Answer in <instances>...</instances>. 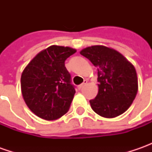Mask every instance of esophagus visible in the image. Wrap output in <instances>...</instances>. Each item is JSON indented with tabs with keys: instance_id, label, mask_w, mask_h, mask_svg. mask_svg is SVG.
<instances>
[{
	"instance_id": "34e87169",
	"label": "esophagus",
	"mask_w": 152,
	"mask_h": 152,
	"mask_svg": "<svg viewBox=\"0 0 152 152\" xmlns=\"http://www.w3.org/2000/svg\"><path fill=\"white\" fill-rule=\"evenodd\" d=\"M87 83H88V81H87V80H85V81H84V83H82L81 85H79V86H78V89H79V90H81L85 85H87Z\"/></svg>"
}]
</instances>
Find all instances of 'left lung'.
<instances>
[{
    "mask_svg": "<svg viewBox=\"0 0 152 152\" xmlns=\"http://www.w3.org/2000/svg\"><path fill=\"white\" fill-rule=\"evenodd\" d=\"M97 67L99 91L91 100V108L104 118H115L131 106L138 91L134 67L118 51L94 45L80 51Z\"/></svg>",
    "mask_w": 152,
    "mask_h": 152,
    "instance_id": "obj_1",
    "label": "left lung"
}]
</instances>
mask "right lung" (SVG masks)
I'll use <instances>...</instances> for the list:
<instances>
[{
	"mask_svg": "<svg viewBox=\"0 0 152 152\" xmlns=\"http://www.w3.org/2000/svg\"><path fill=\"white\" fill-rule=\"evenodd\" d=\"M75 49L51 45L33 58L21 76L22 95L28 107L39 118L55 120L67 113L75 94L65 67Z\"/></svg>",
	"mask_w": 152,
	"mask_h": 152,
	"instance_id": "obj_1",
	"label": "right lung"
}]
</instances>
